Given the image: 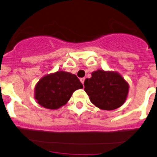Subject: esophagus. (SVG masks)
<instances>
[{
  "label": "esophagus",
  "instance_id": "esophagus-1",
  "mask_svg": "<svg viewBox=\"0 0 157 157\" xmlns=\"http://www.w3.org/2000/svg\"><path fill=\"white\" fill-rule=\"evenodd\" d=\"M84 80H85V78H82L80 79V81H81V82H82V84H84Z\"/></svg>",
  "mask_w": 157,
  "mask_h": 157
}]
</instances>
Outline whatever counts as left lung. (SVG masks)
Masks as SVG:
<instances>
[{"mask_svg":"<svg viewBox=\"0 0 157 157\" xmlns=\"http://www.w3.org/2000/svg\"><path fill=\"white\" fill-rule=\"evenodd\" d=\"M84 90L95 106L105 110L121 107L128 96L129 85L118 73L98 70L84 81Z\"/></svg>","mask_w":157,"mask_h":157,"instance_id":"8db88e82","label":"left lung"}]
</instances>
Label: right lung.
Listing matches in <instances>:
<instances>
[{
	"label": "right lung",
	"mask_w": 157,
	"mask_h": 157,
	"mask_svg": "<svg viewBox=\"0 0 157 157\" xmlns=\"http://www.w3.org/2000/svg\"><path fill=\"white\" fill-rule=\"evenodd\" d=\"M83 88L74 74L58 71L40 78L35 88V98L42 107L56 110L69 101L73 92Z\"/></svg>",
	"instance_id": "right-lung-1"
}]
</instances>
